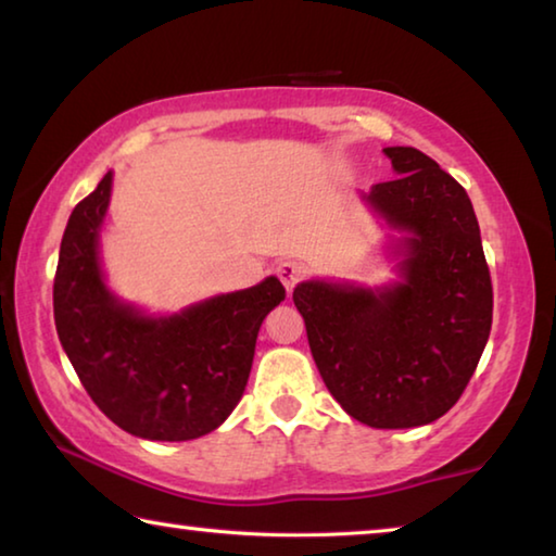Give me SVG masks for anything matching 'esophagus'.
<instances>
[{"label":"esophagus","mask_w":556,"mask_h":556,"mask_svg":"<svg viewBox=\"0 0 556 556\" xmlns=\"http://www.w3.org/2000/svg\"><path fill=\"white\" fill-rule=\"evenodd\" d=\"M275 271H277V277L281 279V285L287 287V291L294 289L299 281L306 277V267L296 260H281Z\"/></svg>","instance_id":"1"}]
</instances>
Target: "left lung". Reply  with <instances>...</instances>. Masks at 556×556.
Here are the masks:
<instances>
[{
    "mask_svg": "<svg viewBox=\"0 0 556 556\" xmlns=\"http://www.w3.org/2000/svg\"><path fill=\"white\" fill-rule=\"evenodd\" d=\"M392 181L365 195L404 238L402 281L365 289L304 281L294 304L328 392L375 429L421 427L464 394L493 324V285L473 205L414 147L382 149Z\"/></svg>",
    "mask_w": 556,
    "mask_h": 556,
    "instance_id": "8db88e82",
    "label": "left lung"
}]
</instances>
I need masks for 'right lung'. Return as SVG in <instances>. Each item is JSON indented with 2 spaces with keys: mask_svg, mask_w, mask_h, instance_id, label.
Listing matches in <instances>:
<instances>
[{
  "mask_svg": "<svg viewBox=\"0 0 556 556\" xmlns=\"http://www.w3.org/2000/svg\"><path fill=\"white\" fill-rule=\"evenodd\" d=\"M112 172L75 205L53 279V318L83 388L108 419L152 441L218 429L250 378L260 326L287 296L277 277L152 318L110 294L98 235Z\"/></svg>",
  "mask_w": 556,
  "mask_h": 556,
  "instance_id": "right-lung-1",
  "label": "right lung"
}]
</instances>
